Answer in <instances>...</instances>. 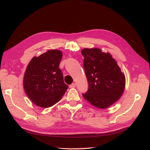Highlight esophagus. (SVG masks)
I'll use <instances>...</instances> for the list:
<instances>
[{"label": "esophagus", "mask_w": 150, "mask_h": 150, "mask_svg": "<svg viewBox=\"0 0 150 150\" xmlns=\"http://www.w3.org/2000/svg\"><path fill=\"white\" fill-rule=\"evenodd\" d=\"M76 87V84L74 83H72L71 85H69V88H74Z\"/></svg>", "instance_id": "esophagus-1"}]
</instances>
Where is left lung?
<instances>
[{
  "mask_svg": "<svg viewBox=\"0 0 150 150\" xmlns=\"http://www.w3.org/2000/svg\"><path fill=\"white\" fill-rule=\"evenodd\" d=\"M89 88L83 96L93 106L106 109L116 103L123 93L125 76L111 54L98 48L81 51Z\"/></svg>",
  "mask_w": 150,
  "mask_h": 150,
  "instance_id": "obj_1",
  "label": "left lung"
}]
</instances>
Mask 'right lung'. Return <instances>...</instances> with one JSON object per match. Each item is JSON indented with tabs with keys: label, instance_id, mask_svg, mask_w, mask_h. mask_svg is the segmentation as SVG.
<instances>
[{
	"label": "right lung",
	"instance_id": "1",
	"mask_svg": "<svg viewBox=\"0 0 150 150\" xmlns=\"http://www.w3.org/2000/svg\"><path fill=\"white\" fill-rule=\"evenodd\" d=\"M62 54L49 50L32 59L24 73L23 86L26 94L34 104L49 108L59 101L68 88L59 69Z\"/></svg>",
	"mask_w": 150,
	"mask_h": 150
}]
</instances>
